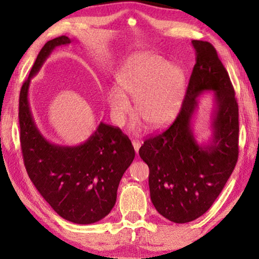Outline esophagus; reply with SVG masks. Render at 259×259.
<instances>
[{
    "label": "esophagus",
    "mask_w": 259,
    "mask_h": 259,
    "mask_svg": "<svg viewBox=\"0 0 259 259\" xmlns=\"http://www.w3.org/2000/svg\"><path fill=\"white\" fill-rule=\"evenodd\" d=\"M133 146H134V148H135V152L138 153L140 146H142V144H140L139 140H134V142H133Z\"/></svg>",
    "instance_id": "esophagus-1"
}]
</instances>
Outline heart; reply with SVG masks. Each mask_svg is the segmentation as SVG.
<instances>
[{
  "label": "heart",
  "instance_id": "heart-1",
  "mask_svg": "<svg viewBox=\"0 0 259 259\" xmlns=\"http://www.w3.org/2000/svg\"><path fill=\"white\" fill-rule=\"evenodd\" d=\"M117 87L107 91V104L113 121L122 124L131 112L128 97L136 99V111L152 128H161L174 119L186 87L182 67L153 52L134 55L122 65ZM139 122L133 125L138 130Z\"/></svg>",
  "mask_w": 259,
  "mask_h": 259
}]
</instances>
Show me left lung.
Instances as JSON below:
<instances>
[{"label":"left lung","mask_w":259,"mask_h":259,"mask_svg":"<svg viewBox=\"0 0 259 259\" xmlns=\"http://www.w3.org/2000/svg\"><path fill=\"white\" fill-rule=\"evenodd\" d=\"M195 65L177 119L145 140L139 155L150 168L148 185L156 211L170 222L194 221L211 207L233 172L239 154V107L227 71L209 42L193 40ZM214 96L210 138L199 143L192 129L198 98Z\"/></svg>","instance_id":"left-lung-1"}]
</instances>
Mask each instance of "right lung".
<instances>
[{
	"mask_svg": "<svg viewBox=\"0 0 259 259\" xmlns=\"http://www.w3.org/2000/svg\"><path fill=\"white\" fill-rule=\"evenodd\" d=\"M73 41L63 35L48 41L38 52L20 90V144L26 170L43 199L60 217L87 225L111 212L135 150L119 128L103 122L84 143L75 146L51 143L38 130L28 100L30 80L57 47Z\"/></svg>",
	"mask_w": 259,
	"mask_h": 259,
	"instance_id": "right-lung-1",
	"label": "right lung"
}]
</instances>
